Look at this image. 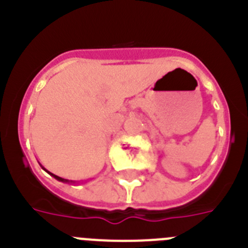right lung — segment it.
<instances>
[{
  "mask_svg": "<svg viewBox=\"0 0 248 248\" xmlns=\"http://www.w3.org/2000/svg\"><path fill=\"white\" fill-rule=\"evenodd\" d=\"M42 169H45V168H42ZM46 170V169H45ZM46 171H47V170H46ZM48 174L49 175H52V176L54 177V179H57V180L58 181H62V183H73V181H69V180H67V179H63V177H59V176H57V175H54V174H52V172H49V171H47Z\"/></svg>",
  "mask_w": 248,
  "mask_h": 248,
  "instance_id": "add662e5",
  "label": "right lung"
}]
</instances>
